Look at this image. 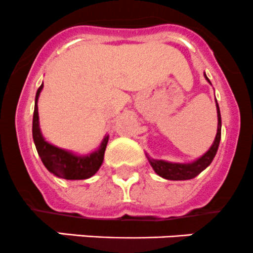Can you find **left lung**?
<instances>
[{
  "label": "left lung",
  "instance_id": "left-lung-1",
  "mask_svg": "<svg viewBox=\"0 0 253 253\" xmlns=\"http://www.w3.org/2000/svg\"><path fill=\"white\" fill-rule=\"evenodd\" d=\"M204 77L207 81L211 84L207 75L204 74ZM216 113H217V130L216 136H215L214 142L211 146V149L206 152L202 157H199L196 161L191 164H173V162H167L164 160H154L150 156H147L150 165L154 169V171L159 174L160 177L169 181H184V179H192L198 176L202 171L207 169L211 164L212 159L215 157L217 151V147L220 144V137H221V116H220L219 104L216 102Z\"/></svg>",
  "mask_w": 253,
  "mask_h": 253
}]
</instances>
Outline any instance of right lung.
Instances as JSON below:
<instances>
[{
    "mask_svg": "<svg viewBox=\"0 0 253 253\" xmlns=\"http://www.w3.org/2000/svg\"><path fill=\"white\" fill-rule=\"evenodd\" d=\"M42 89V84L39 87L36 94V104H34L33 114V140L36 144L37 151L41 156L42 162L46 169L59 178L64 179H87L93 176L104 159L107 144L109 136L106 135L98 150L86 156H79L72 152L66 151L64 149L54 146L49 144L42 136L39 126V114H38V98Z\"/></svg>",
    "mask_w": 253,
    "mask_h": 253,
    "instance_id": "add662e5",
    "label": "right lung"
}]
</instances>
